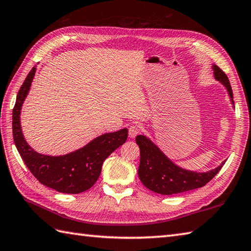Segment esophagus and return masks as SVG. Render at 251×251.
<instances>
[{
    "label": "esophagus",
    "instance_id": "obj_1",
    "mask_svg": "<svg viewBox=\"0 0 251 251\" xmlns=\"http://www.w3.org/2000/svg\"><path fill=\"white\" fill-rule=\"evenodd\" d=\"M142 130V126L140 124H134L129 127L128 135L130 138H135L138 134H140Z\"/></svg>",
    "mask_w": 251,
    "mask_h": 251
}]
</instances>
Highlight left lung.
Returning <instances> with one entry per match:
<instances>
[{"instance_id": "1", "label": "left lung", "mask_w": 251, "mask_h": 251, "mask_svg": "<svg viewBox=\"0 0 251 251\" xmlns=\"http://www.w3.org/2000/svg\"><path fill=\"white\" fill-rule=\"evenodd\" d=\"M212 70L215 78L226 88L231 102L234 104L232 87L226 74L216 65H212ZM136 142L140 149L139 179L146 188L162 195L178 194L201 188L219 173L226 163V161L222 162L220 166L208 172L197 173L176 165L147 136H137Z\"/></svg>"}]
</instances>
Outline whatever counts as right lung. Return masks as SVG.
Masks as SVG:
<instances>
[{
    "label": "right lung",
    "instance_id": "obj_1",
    "mask_svg": "<svg viewBox=\"0 0 251 251\" xmlns=\"http://www.w3.org/2000/svg\"><path fill=\"white\" fill-rule=\"evenodd\" d=\"M36 67L26 75L18 92L13 110V137L21 158L32 175L49 188L61 193L78 194L95 184L101 174L104 159L125 143L128 129L106 132L86 146L65 155H45L35 152L25 141L20 125L21 108L29 94Z\"/></svg>",
    "mask_w": 251,
    "mask_h": 251
}]
</instances>
